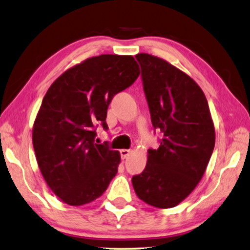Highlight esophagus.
<instances>
[{"instance_id": "esophagus-1", "label": "esophagus", "mask_w": 250, "mask_h": 250, "mask_svg": "<svg viewBox=\"0 0 250 250\" xmlns=\"http://www.w3.org/2000/svg\"><path fill=\"white\" fill-rule=\"evenodd\" d=\"M130 152H131V150L130 149H121L120 150V155H121V158L125 159L128 157V156L130 155Z\"/></svg>"}]
</instances>
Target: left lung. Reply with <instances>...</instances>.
I'll return each instance as SVG.
<instances>
[{
  "label": "left lung",
  "instance_id": "8db88e82",
  "mask_svg": "<svg viewBox=\"0 0 250 250\" xmlns=\"http://www.w3.org/2000/svg\"><path fill=\"white\" fill-rule=\"evenodd\" d=\"M151 124L164 137L149 149L146 168L132 177L137 196L149 206L176 207L196 188L213 152L214 125L206 95L188 75L162 58L136 56Z\"/></svg>",
  "mask_w": 250,
  "mask_h": 250
}]
</instances>
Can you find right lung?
<instances>
[{
    "label": "right lung",
    "mask_w": 250,
    "mask_h": 250,
    "mask_svg": "<svg viewBox=\"0 0 250 250\" xmlns=\"http://www.w3.org/2000/svg\"><path fill=\"white\" fill-rule=\"evenodd\" d=\"M140 70L132 56L101 55L67 69L48 89L33 124L32 144L46 183L62 202L83 206L101 196L118 173L120 154L94 144L107 129L109 104Z\"/></svg>",
    "instance_id": "1"
}]
</instances>
